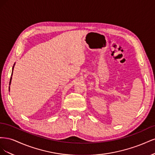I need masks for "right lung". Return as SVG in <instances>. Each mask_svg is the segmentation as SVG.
<instances>
[{"label": "right lung", "instance_id": "add662e5", "mask_svg": "<svg viewBox=\"0 0 155 155\" xmlns=\"http://www.w3.org/2000/svg\"><path fill=\"white\" fill-rule=\"evenodd\" d=\"M14 65H15V63H14ZM14 65H13V68H12V73H13V68H14ZM11 81H12V77H11V78H10V84H11ZM9 91H10V87H9Z\"/></svg>", "mask_w": 155, "mask_h": 155}]
</instances>
